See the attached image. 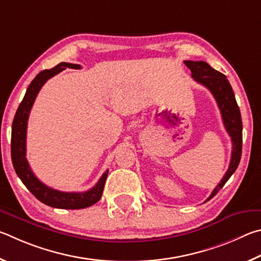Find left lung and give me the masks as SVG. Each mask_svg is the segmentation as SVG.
I'll use <instances>...</instances> for the list:
<instances>
[{
	"mask_svg": "<svg viewBox=\"0 0 261 261\" xmlns=\"http://www.w3.org/2000/svg\"><path fill=\"white\" fill-rule=\"evenodd\" d=\"M185 64L187 67L190 68L191 76L194 77V80L206 87L214 96L218 107L220 109L223 125H225L227 133L229 134L232 142L229 167H228L226 174L223 175L222 180L219 182V185L214 188L212 194L206 199L207 202L225 186L226 182L229 180V177L234 174L237 166H239L242 156V129H243V126H242L240 108L237 105L234 91H232L227 76L219 71L214 70L206 62L185 61Z\"/></svg>",
	"mask_w": 261,
	"mask_h": 261,
	"instance_id": "1",
	"label": "left lung"
}]
</instances>
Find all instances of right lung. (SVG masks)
Instances as JSON below:
<instances>
[{"instance_id":"1","label":"right lung","mask_w":261,"mask_h":261,"mask_svg":"<svg viewBox=\"0 0 261 261\" xmlns=\"http://www.w3.org/2000/svg\"><path fill=\"white\" fill-rule=\"evenodd\" d=\"M67 67L75 68V70L81 68V66L77 65V64L59 63L58 65L50 68V70L41 71L30 84L24 98H22L21 103L17 109L15 118H13L11 132V159L17 175L19 176L22 184L26 186V188L40 202L56 208L79 210L89 207L100 199L109 171L100 176L97 184L90 190H87L85 193H64V191L50 188V187L45 186L43 182H41L34 175V173L32 172L29 162L26 159L27 121H29L31 109L33 107L36 96H38L40 89L42 88V86L47 82V80Z\"/></svg>"}]
</instances>
